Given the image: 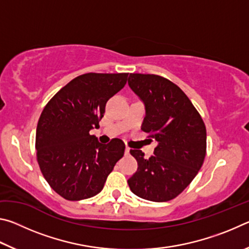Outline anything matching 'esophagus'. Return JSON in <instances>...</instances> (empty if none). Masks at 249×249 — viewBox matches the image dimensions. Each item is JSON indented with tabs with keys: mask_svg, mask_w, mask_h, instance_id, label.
<instances>
[{
	"mask_svg": "<svg viewBox=\"0 0 249 249\" xmlns=\"http://www.w3.org/2000/svg\"><path fill=\"white\" fill-rule=\"evenodd\" d=\"M129 150H130V149H129V147L126 146V148H125V154H126V155H128V154H129Z\"/></svg>",
	"mask_w": 249,
	"mask_h": 249,
	"instance_id": "34e87169",
	"label": "esophagus"
}]
</instances>
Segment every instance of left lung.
Masks as SVG:
<instances>
[{
    "label": "left lung",
    "instance_id": "1",
    "mask_svg": "<svg viewBox=\"0 0 249 249\" xmlns=\"http://www.w3.org/2000/svg\"><path fill=\"white\" fill-rule=\"evenodd\" d=\"M128 84L145 103L142 130L158 142L149 158L140 149L129 153L137 171L127 180L142 199L166 202L182 192L203 165L206 128L200 113L180 88L157 74L130 73Z\"/></svg>",
    "mask_w": 249,
    "mask_h": 249
}]
</instances>
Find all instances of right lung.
Masks as SVG:
<instances>
[{
  "instance_id": "obj_1",
  "label": "right lung",
  "mask_w": 249,
  "mask_h": 249,
  "mask_svg": "<svg viewBox=\"0 0 249 249\" xmlns=\"http://www.w3.org/2000/svg\"><path fill=\"white\" fill-rule=\"evenodd\" d=\"M128 73L79 75L46 104L36 129V155L41 174L69 201L101 192L107 176L123 157L125 144L113 138L100 144L90 130L99 127L111 96L123 89Z\"/></svg>"
}]
</instances>
